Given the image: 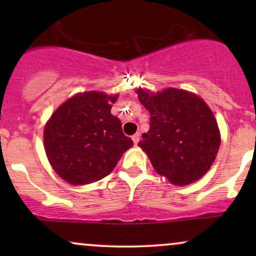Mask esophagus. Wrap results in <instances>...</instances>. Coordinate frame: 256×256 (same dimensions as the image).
Wrapping results in <instances>:
<instances>
[{
    "label": "esophagus",
    "mask_w": 256,
    "mask_h": 256,
    "mask_svg": "<svg viewBox=\"0 0 256 256\" xmlns=\"http://www.w3.org/2000/svg\"><path fill=\"white\" fill-rule=\"evenodd\" d=\"M132 140H134V146H137V144H138V142H140V134H134V136H132Z\"/></svg>",
    "instance_id": "obj_1"
}]
</instances>
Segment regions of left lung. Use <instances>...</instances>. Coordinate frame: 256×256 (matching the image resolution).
<instances>
[{"instance_id": "left-lung-1", "label": "left lung", "mask_w": 256, "mask_h": 256, "mask_svg": "<svg viewBox=\"0 0 256 256\" xmlns=\"http://www.w3.org/2000/svg\"><path fill=\"white\" fill-rule=\"evenodd\" d=\"M137 94L150 113L149 131L138 146L155 171L174 185L201 178L220 146L218 124L210 107L195 94L173 88L158 94L140 88Z\"/></svg>"}]
</instances>
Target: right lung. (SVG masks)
I'll list each match as a JSON object with an SVG mask.
<instances>
[{
  "label": "right lung",
  "instance_id": "add662e5",
  "mask_svg": "<svg viewBox=\"0 0 256 256\" xmlns=\"http://www.w3.org/2000/svg\"><path fill=\"white\" fill-rule=\"evenodd\" d=\"M118 96L89 91L67 100L44 128V148L61 178L73 185L90 184L113 171L134 146L112 116Z\"/></svg>",
  "mask_w": 256,
  "mask_h": 256
}]
</instances>
